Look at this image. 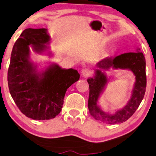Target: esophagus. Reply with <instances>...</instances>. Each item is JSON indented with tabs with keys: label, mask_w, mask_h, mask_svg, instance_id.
Wrapping results in <instances>:
<instances>
[{
	"label": "esophagus",
	"mask_w": 156,
	"mask_h": 156,
	"mask_svg": "<svg viewBox=\"0 0 156 156\" xmlns=\"http://www.w3.org/2000/svg\"><path fill=\"white\" fill-rule=\"evenodd\" d=\"M82 75L84 77H88L90 76V75H91L92 72H91V70L89 68H84L82 70Z\"/></svg>",
	"instance_id": "obj_1"
}]
</instances>
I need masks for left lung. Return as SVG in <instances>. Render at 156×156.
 <instances>
[{
	"instance_id": "left-lung-1",
	"label": "left lung",
	"mask_w": 156,
	"mask_h": 156,
	"mask_svg": "<svg viewBox=\"0 0 156 156\" xmlns=\"http://www.w3.org/2000/svg\"><path fill=\"white\" fill-rule=\"evenodd\" d=\"M111 66L115 69H128L133 71L136 76V83L131 98L125 108L113 115L104 112L97 104L98 97L107 81L105 76L101 70L108 69ZM97 67L100 70H96L94 78H90L87 80L89 84L88 107L90 115L95 119L109 125L127 121L138 108L145 93L147 80L145 58L143 52H140V49H137L134 52L124 53L114 58H106L100 61Z\"/></svg>"
}]
</instances>
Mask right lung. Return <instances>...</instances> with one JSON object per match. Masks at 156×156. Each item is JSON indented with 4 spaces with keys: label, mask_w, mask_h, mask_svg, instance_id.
Instances as JSON below:
<instances>
[{
    "label": "right lung",
    "mask_w": 156,
    "mask_h": 156,
    "mask_svg": "<svg viewBox=\"0 0 156 156\" xmlns=\"http://www.w3.org/2000/svg\"><path fill=\"white\" fill-rule=\"evenodd\" d=\"M50 40L46 29H26L11 52L8 70L10 94L20 111L32 119H50L58 115L67 89L80 78L76 70L62 69L56 64L37 73L29 61V45L40 53Z\"/></svg>",
    "instance_id": "obj_1"
}]
</instances>
